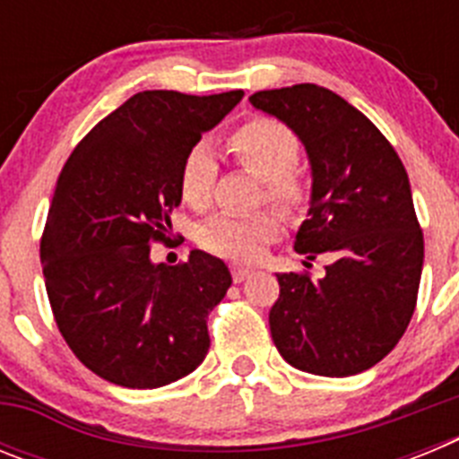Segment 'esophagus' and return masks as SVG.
<instances>
[{
    "instance_id": "1",
    "label": "esophagus",
    "mask_w": 459,
    "mask_h": 459,
    "mask_svg": "<svg viewBox=\"0 0 459 459\" xmlns=\"http://www.w3.org/2000/svg\"><path fill=\"white\" fill-rule=\"evenodd\" d=\"M248 275H250V269H246V266H232L234 282H243V280L248 278Z\"/></svg>"
}]
</instances>
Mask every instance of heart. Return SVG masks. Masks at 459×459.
Here are the masks:
<instances>
[{
  "label": "heart",
  "instance_id": "1",
  "mask_svg": "<svg viewBox=\"0 0 459 459\" xmlns=\"http://www.w3.org/2000/svg\"><path fill=\"white\" fill-rule=\"evenodd\" d=\"M227 149L241 168L262 179V200L291 209L303 200L306 186L296 163L301 142L282 121L255 117L227 137ZM218 177L216 153L206 142H195L179 168L181 200L193 209H206ZM280 218L273 211H257L250 216L218 213L200 230V246L218 257L234 262H255L266 243L278 237Z\"/></svg>",
  "mask_w": 459,
  "mask_h": 459
}]
</instances>
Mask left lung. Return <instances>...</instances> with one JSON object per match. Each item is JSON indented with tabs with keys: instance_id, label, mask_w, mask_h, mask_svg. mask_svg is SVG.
Here are the masks:
<instances>
[{
	"instance_id": "8db88e82",
	"label": "left lung",
	"mask_w": 459,
	"mask_h": 459,
	"mask_svg": "<svg viewBox=\"0 0 459 459\" xmlns=\"http://www.w3.org/2000/svg\"><path fill=\"white\" fill-rule=\"evenodd\" d=\"M250 103L290 126L310 160V209L294 250L333 259L319 280L278 273L271 338L299 370L359 375L395 347L416 307L425 248L407 169L379 128L331 89L294 84Z\"/></svg>"
}]
</instances>
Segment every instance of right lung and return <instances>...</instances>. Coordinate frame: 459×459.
Here are the masks:
<instances>
[{
  "instance_id": "right-lung-1",
  "label": "right lung",
  "mask_w": 459,
  "mask_h": 459,
  "mask_svg": "<svg viewBox=\"0 0 459 459\" xmlns=\"http://www.w3.org/2000/svg\"><path fill=\"white\" fill-rule=\"evenodd\" d=\"M243 91H140L93 126L56 179L40 238L52 315L71 351L100 379L158 388L190 375L209 351V312L232 275L193 250L153 264L181 204L179 168L202 133Z\"/></svg>"
}]
</instances>
